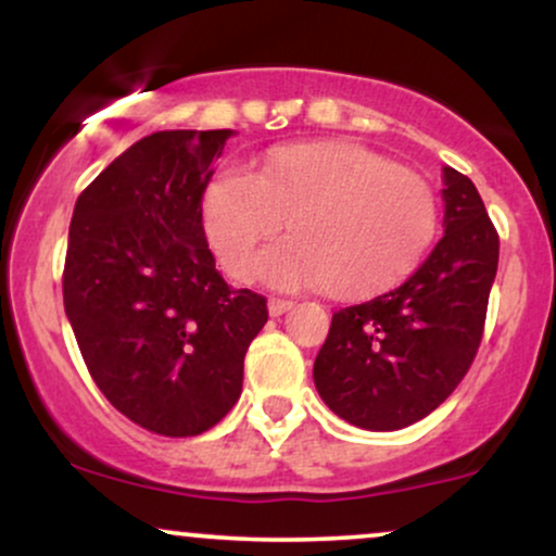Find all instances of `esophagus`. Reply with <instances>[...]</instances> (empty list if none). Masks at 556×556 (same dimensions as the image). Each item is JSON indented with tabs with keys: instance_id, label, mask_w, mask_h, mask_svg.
Instances as JSON below:
<instances>
[{
	"instance_id": "esophagus-1",
	"label": "esophagus",
	"mask_w": 556,
	"mask_h": 556,
	"mask_svg": "<svg viewBox=\"0 0 556 556\" xmlns=\"http://www.w3.org/2000/svg\"><path fill=\"white\" fill-rule=\"evenodd\" d=\"M292 308V300L287 298H269V314L271 316H282Z\"/></svg>"
}]
</instances>
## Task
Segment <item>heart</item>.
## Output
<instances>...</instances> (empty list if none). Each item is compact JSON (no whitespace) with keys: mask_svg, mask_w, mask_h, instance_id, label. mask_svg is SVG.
Instances as JSON below:
<instances>
[{"mask_svg":"<svg viewBox=\"0 0 556 556\" xmlns=\"http://www.w3.org/2000/svg\"><path fill=\"white\" fill-rule=\"evenodd\" d=\"M285 222L292 238L261 258V277L363 300L416 269L437 235L439 203L418 172L350 143L282 146L258 175L222 172L203 195L206 238L235 279L251 277Z\"/></svg>","mask_w":556,"mask_h":556,"instance_id":"b5f03b06","label":"heart"}]
</instances>
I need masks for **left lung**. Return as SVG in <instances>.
I'll use <instances>...</instances> for the list:
<instances>
[{
    "mask_svg": "<svg viewBox=\"0 0 556 556\" xmlns=\"http://www.w3.org/2000/svg\"><path fill=\"white\" fill-rule=\"evenodd\" d=\"M444 238L397 290L331 316L314 363L321 400L348 424L397 431L455 392L473 363L500 264L476 185L444 167Z\"/></svg>",
    "mask_w": 556,
    "mask_h": 556,
    "instance_id": "left-lung-1",
    "label": "left lung"
}]
</instances>
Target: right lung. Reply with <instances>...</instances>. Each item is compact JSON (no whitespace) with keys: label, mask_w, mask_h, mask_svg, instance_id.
<instances>
[{"label":"right lung","mask_w":556,"mask_h":556,"mask_svg":"<svg viewBox=\"0 0 556 556\" xmlns=\"http://www.w3.org/2000/svg\"><path fill=\"white\" fill-rule=\"evenodd\" d=\"M235 130L140 138L75 203L62 295L88 374L159 437H198L232 410L266 298L216 271L203 193Z\"/></svg>","instance_id":"add662e5"}]
</instances>
